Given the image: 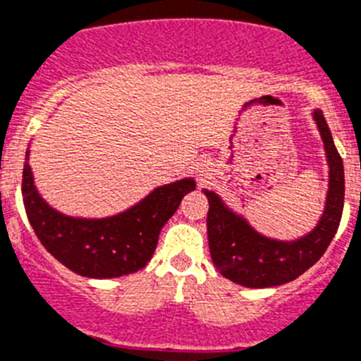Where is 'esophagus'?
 I'll return each mask as SVG.
<instances>
[{"label":"esophagus","instance_id":"1","mask_svg":"<svg viewBox=\"0 0 361 361\" xmlns=\"http://www.w3.org/2000/svg\"><path fill=\"white\" fill-rule=\"evenodd\" d=\"M200 180H204V174H200Z\"/></svg>","mask_w":361,"mask_h":361}]
</instances>
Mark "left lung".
<instances>
[{
	"label": "left lung",
	"instance_id": "8db88e82",
	"mask_svg": "<svg viewBox=\"0 0 361 361\" xmlns=\"http://www.w3.org/2000/svg\"><path fill=\"white\" fill-rule=\"evenodd\" d=\"M311 116L324 142L329 167L324 212L311 232L290 241L262 235L243 214L230 209L219 194L203 188L209 197L207 233L210 257L217 271L235 284L274 288L295 281L322 257L338 230L345 194L343 164L322 111L314 109Z\"/></svg>",
	"mask_w": 361,
	"mask_h": 361
}]
</instances>
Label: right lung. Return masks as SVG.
Instances as JSON below:
<instances>
[{
    "instance_id": "right-lung-1",
    "label": "right lung",
    "mask_w": 361,
    "mask_h": 361,
    "mask_svg": "<svg viewBox=\"0 0 361 361\" xmlns=\"http://www.w3.org/2000/svg\"><path fill=\"white\" fill-rule=\"evenodd\" d=\"M28 160L30 145L25 154L21 192L32 228L61 264L87 279H116L144 268L165 223L185 194L196 188L194 178H181L152 188L138 203L113 216H66L41 196Z\"/></svg>"
}]
</instances>
